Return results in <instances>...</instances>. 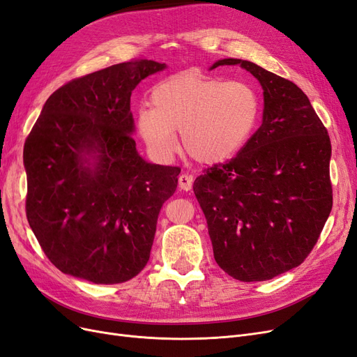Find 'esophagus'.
Returning <instances> with one entry per match:
<instances>
[{
  "label": "esophagus",
  "mask_w": 357,
  "mask_h": 357,
  "mask_svg": "<svg viewBox=\"0 0 357 357\" xmlns=\"http://www.w3.org/2000/svg\"><path fill=\"white\" fill-rule=\"evenodd\" d=\"M178 186L183 190H190L193 186V177L190 174H181L178 177Z\"/></svg>",
  "instance_id": "obj_1"
}]
</instances>
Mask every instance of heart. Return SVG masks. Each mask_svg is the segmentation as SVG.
Segmentation results:
<instances>
[{
	"mask_svg": "<svg viewBox=\"0 0 357 357\" xmlns=\"http://www.w3.org/2000/svg\"><path fill=\"white\" fill-rule=\"evenodd\" d=\"M152 107L137 114V130L149 151L169 158L181 144L196 162L218 165L235 158L248 143L261 114V100L251 84L177 73L159 82L151 94Z\"/></svg>",
	"mask_w": 357,
	"mask_h": 357,
	"instance_id": "b5f03b06",
	"label": "heart"
}]
</instances>
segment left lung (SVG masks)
<instances>
[{"mask_svg":"<svg viewBox=\"0 0 357 357\" xmlns=\"http://www.w3.org/2000/svg\"><path fill=\"white\" fill-rule=\"evenodd\" d=\"M263 122L236 158L205 171L193 192L206 218L217 264L242 282L268 280L300 266L333 208L331 140L301 89L252 61Z\"/></svg>","mask_w":357,"mask_h":357,"instance_id":"8db88e82","label":"left lung"}]
</instances>
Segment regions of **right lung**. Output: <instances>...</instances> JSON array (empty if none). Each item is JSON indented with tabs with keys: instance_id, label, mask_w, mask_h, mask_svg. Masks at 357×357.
I'll use <instances>...</instances> for the list:
<instances>
[{
	"instance_id": "obj_1",
	"label": "right lung",
	"mask_w": 357,
	"mask_h": 357,
	"mask_svg": "<svg viewBox=\"0 0 357 357\" xmlns=\"http://www.w3.org/2000/svg\"><path fill=\"white\" fill-rule=\"evenodd\" d=\"M165 68L139 59L69 81L48 97L24 142L26 217L60 272L112 285L149 261L180 168L139 155L130 97Z\"/></svg>"
}]
</instances>
